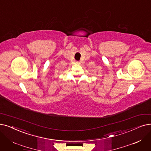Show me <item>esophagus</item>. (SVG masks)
I'll use <instances>...</instances> for the list:
<instances>
[{"instance_id": "1", "label": "esophagus", "mask_w": 151, "mask_h": 151, "mask_svg": "<svg viewBox=\"0 0 151 151\" xmlns=\"http://www.w3.org/2000/svg\"><path fill=\"white\" fill-rule=\"evenodd\" d=\"M76 64H80V62L77 61V62H76Z\"/></svg>"}]
</instances>
